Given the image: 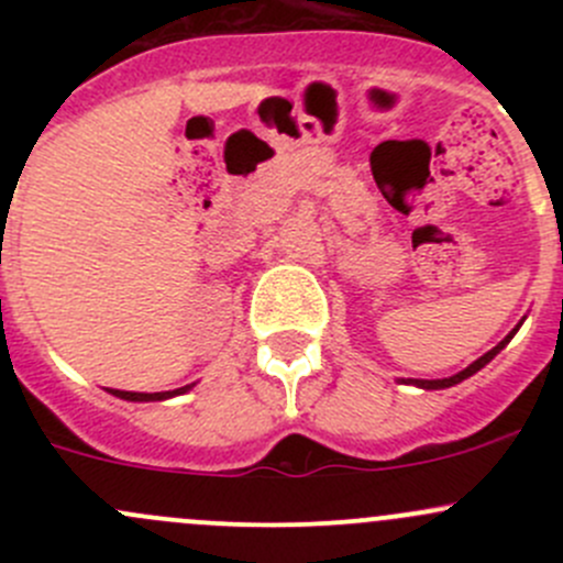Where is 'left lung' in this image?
Here are the masks:
<instances>
[{
	"label": "left lung",
	"instance_id": "1",
	"mask_svg": "<svg viewBox=\"0 0 563 563\" xmlns=\"http://www.w3.org/2000/svg\"><path fill=\"white\" fill-rule=\"evenodd\" d=\"M518 329H520V323H518V327H515V329H512V332H509V334H507V338H504V340H501V343H498V345H493V349H490V351H487V354H482V356H479V360H476V362H471V365H468V367H465V371H460V373H455V376H450V378H433V382H428V378H408V382H406V378H400V384H413V387H419V389H446V387H455V384H460V382H465V378H471V376H474V373H476V371H482V367H485V365H487V362H490V360H493V356H496V354H498V351H501V349H504V345H507V343H509V340H512V338H515V332H518Z\"/></svg>",
	"mask_w": 563,
	"mask_h": 563
}]
</instances>
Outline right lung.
Masks as SVG:
<instances>
[{"mask_svg": "<svg viewBox=\"0 0 563 563\" xmlns=\"http://www.w3.org/2000/svg\"><path fill=\"white\" fill-rule=\"evenodd\" d=\"M196 384H187V387H179V389H172V391H124V389H108L113 397H122V400H130V402H155V400H168V397H176V395H185V391H190Z\"/></svg>", "mask_w": 563, "mask_h": 563, "instance_id": "add662e5", "label": "right lung"}]
</instances>
